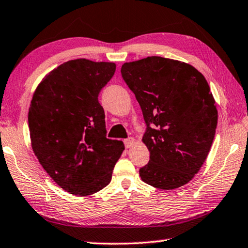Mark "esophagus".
Listing matches in <instances>:
<instances>
[{"label": "esophagus", "instance_id": "esophagus-1", "mask_svg": "<svg viewBox=\"0 0 248 248\" xmlns=\"http://www.w3.org/2000/svg\"><path fill=\"white\" fill-rule=\"evenodd\" d=\"M124 142L125 148H127V149H128V148H131V147H132V144L135 143V139L131 138V137H130V138L125 139V140L124 141Z\"/></svg>", "mask_w": 248, "mask_h": 248}]
</instances>
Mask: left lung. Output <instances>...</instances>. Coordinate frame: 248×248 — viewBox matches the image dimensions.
<instances>
[{"label": "left lung", "mask_w": 248, "mask_h": 248, "mask_svg": "<svg viewBox=\"0 0 248 248\" xmlns=\"http://www.w3.org/2000/svg\"><path fill=\"white\" fill-rule=\"evenodd\" d=\"M121 76L147 124L142 141L150 160L139 170L141 180L161 190L190 182L209 155L217 125L206 79L193 66L159 56L124 62Z\"/></svg>", "instance_id": "8db88e82"}]
</instances>
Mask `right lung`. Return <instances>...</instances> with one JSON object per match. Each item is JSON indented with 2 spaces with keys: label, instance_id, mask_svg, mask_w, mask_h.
Returning a JSON list of instances; mask_svg holds the SVG:
<instances>
[{
  "label": "right lung",
  "instance_id": "add662e5",
  "mask_svg": "<svg viewBox=\"0 0 248 248\" xmlns=\"http://www.w3.org/2000/svg\"><path fill=\"white\" fill-rule=\"evenodd\" d=\"M116 72L113 62H66L41 81L29 110L32 148L55 182L74 195L107 186L123 141L106 137L98 96Z\"/></svg>",
  "mask_w": 248,
  "mask_h": 248
}]
</instances>
